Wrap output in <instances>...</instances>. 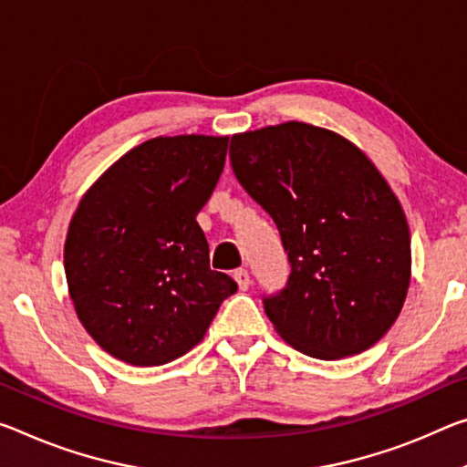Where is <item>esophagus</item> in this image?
Returning a JSON list of instances; mask_svg holds the SVG:
<instances>
[{"label": "esophagus", "instance_id": "1", "mask_svg": "<svg viewBox=\"0 0 467 467\" xmlns=\"http://www.w3.org/2000/svg\"><path fill=\"white\" fill-rule=\"evenodd\" d=\"M233 278L236 280V285H239L241 291H247L249 285H251V276H249V272H247L245 268L234 270V272H233Z\"/></svg>", "mask_w": 467, "mask_h": 467}]
</instances>
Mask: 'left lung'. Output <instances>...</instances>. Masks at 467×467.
Returning <instances> with one entry per match:
<instances>
[{
  "instance_id": "1",
  "label": "left lung",
  "mask_w": 467,
  "mask_h": 467,
  "mask_svg": "<svg viewBox=\"0 0 467 467\" xmlns=\"http://www.w3.org/2000/svg\"><path fill=\"white\" fill-rule=\"evenodd\" d=\"M241 187L270 213L291 272L264 295L274 328L317 359L366 351L401 312L411 245L401 203L364 151L303 122L231 139Z\"/></svg>"
}]
</instances>
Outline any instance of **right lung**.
<instances>
[{
	"label": "right lung",
	"mask_w": 467,
	"mask_h": 467,
	"mask_svg": "<svg viewBox=\"0 0 467 467\" xmlns=\"http://www.w3.org/2000/svg\"><path fill=\"white\" fill-rule=\"evenodd\" d=\"M228 137H158L122 155L74 212L64 270L78 320L109 355L168 364L203 338L236 283L210 268L197 213Z\"/></svg>",
	"instance_id": "add662e5"
}]
</instances>
